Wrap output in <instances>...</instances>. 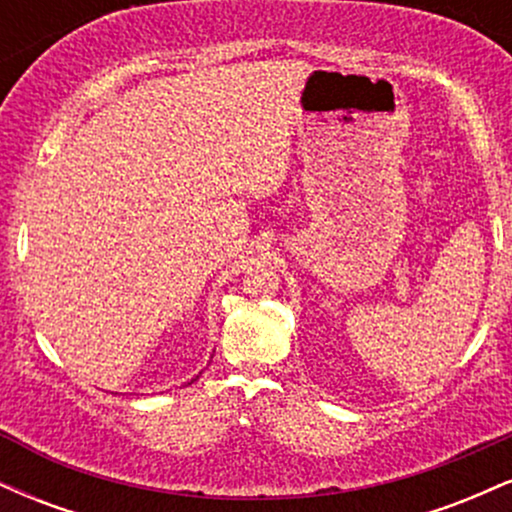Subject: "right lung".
I'll list each match as a JSON object with an SVG mask.
<instances>
[{
	"label": "right lung",
	"mask_w": 512,
	"mask_h": 512,
	"mask_svg": "<svg viewBox=\"0 0 512 512\" xmlns=\"http://www.w3.org/2000/svg\"><path fill=\"white\" fill-rule=\"evenodd\" d=\"M197 378H199V375H197ZM197 378H195V380H197Z\"/></svg>",
	"instance_id": "obj_1"
}]
</instances>
